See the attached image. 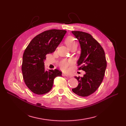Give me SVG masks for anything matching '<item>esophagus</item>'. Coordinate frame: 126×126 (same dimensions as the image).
<instances>
[{"label": "esophagus", "mask_w": 126, "mask_h": 126, "mask_svg": "<svg viewBox=\"0 0 126 126\" xmlns=\"http://www.w3.org/2000/svg\"><path fill=\"white\" fill-rule=\"evenodd\" d=\"M63 76H64V77H71V76H70L69 75H68V74H66V73H63Z\"/></svg>", "instance_id": "esophagus-1"}]
</instances>
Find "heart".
I'll return each mask as SVG.
<instances>
[{"label": "heart", "mask_w": 126, "mask_h": 126, "mask_svg": "<svg viewBox=\"0 0 126 126\" xmlns=\"http://www.w3.org/2000/svg\"><path fill=\"white\" fill-rule=\"evenodd\" d=\"M66 44L67 47L70 48L71 47L74 46L75 45H77V43L76 40L74 39V38L72 37H68L66 40ZM71 64V61L69 60L63 59L59 63V66L61 69L64 71H67L68 70L69 66Z\"/></svg>", "instance_id": "heart-1"}]
</instances>
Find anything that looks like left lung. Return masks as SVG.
Returning <instances> with one entry per match:
<instances>
[{
  "mask_svg": "<svg viewBox=\"0 0 126 126\" xmlns=\"http://www.w3.org/2000/svg\"><path fill=\"white\" fill-rule=\"evenodd\" d=\"M79 42L81 54L77 62L79 68L86 72L82 77H75L78 86L72 89L80 97H87L96 91L104 79L107 67L105 51L101 45L90 34L79 31H72Z\"/></svg>",
  "mask_w": 126,
  "mask_h": 126,
  "instance_id": "left-lung-1",
  "label": "left lung"
}]
</instances>
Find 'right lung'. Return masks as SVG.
Wrapping results in <instances>:
<instances>
[{"label": "right lung", "mask_w": 126, "mask_h": 126, "mask_svg": "<svg viewBox=\"0 0 126 126\" xmlns=\"http://www.w3.org/2000/svg\"><path fill=\"white\" fill-rule=\"evenodd\" d=\"M67 32L51 29L37 35L27 47L22 57L21 70L26 86L37 94H45L52 89L54 79L62 76L58 69L46 71L44 60L47 54L54 52Z\"/></svg>", "instance_id": "right-lung-1"}]
</instances>
